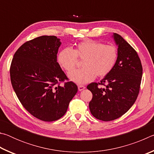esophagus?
I'll return each instance as SVG.
<instances>
[{"mask_svg": "<svg viewBox=\"0 0 154 154\" xmlns=\"http://www.w3.org/2000/svg\"><path fill=\"white\" fill-rule=\"evenodd\" d=\"M85 88V86H83V85H78V90L79 91H82L83 90H84Z\"/></svg>", "mask_w": 154, "mask_h": 154, "instance_id": "obj_1", "label": "esophagus"}]
</instances>
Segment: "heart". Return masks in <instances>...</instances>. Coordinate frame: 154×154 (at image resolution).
Instances as JSON below:
<instances>
[{
	"instance_id": "heart-1",
	"label": "heart",
	"mask_w": 154,
	"mask_h": 154,
	"mask_svg": "<svg viewBox=\"0 0 154 154\" xmlns=\"http://www.w3.org/2000/svg\"><path fill=\"white\" fill-rule=\"evenodd\" d=\"M118 57V49L113 45H105L93 40L77 44L73 49L64 48L59 52L58 62L66 72L75 69L78 59L83 60V68L70 72L69 79L77 84H85L94 79L103 77L112 71Z\"/></svg>"
}]
</instances>
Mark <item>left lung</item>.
Listing matches in <instances>:
<instances>
[{
    "mask_svg": "<svg viewBox=\"0 0 154 154\" xmlns=\"http://www.w3.org/2000/svg\"><path fill=\"white\" fill-rule=\"evenodd\" d=\"M113 37L118 45L116 66L100 83H92L87 86L92 93L89 103L91 113L105 122L120 118L133 105L139 95L143 75L137 52L118 34L114 33Z\"/></svg>",
    "mask_w": 154,
    "mask_h": 154,
    "instance_id": "left-lung-1",
    "label": "left lung"
}]
</instances>
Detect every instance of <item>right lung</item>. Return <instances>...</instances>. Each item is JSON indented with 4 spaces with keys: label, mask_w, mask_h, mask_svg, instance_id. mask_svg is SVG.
Here are the masks:
<instances>
[{
    "label": "right lung",
    "mask_w": 154,
    "mask_h": 154,
    "mask_svg": "<svg viewBox=\"0 0 154 154\" xmlns=\"http://www.w3.org/2000/svg\"><path fill=\"white\" fill-rule=\"evenodd\" d=\"M60 45L56 36L26 41L15 53L10 66L11 82L20 103L44 122L61 118L78 90L57 62ZM62 82L65 83L60 86Z\"/></svg>",
    "instance_id": "add662e5"
}]
</instances>
